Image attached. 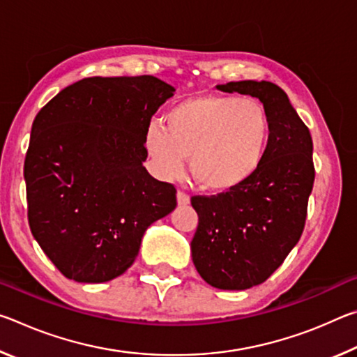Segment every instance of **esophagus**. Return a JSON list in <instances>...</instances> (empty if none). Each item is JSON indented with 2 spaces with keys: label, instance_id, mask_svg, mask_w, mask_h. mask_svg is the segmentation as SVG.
Masks as SVG:
<instances>
[{
  "label": "esophagus",
  "instance_id": "obj_1",
  "mask_svg": "<svg viewBox=\"0 0 357 357\" xmlns=\"http://www.w3.org/2000/svg\"><path fill=\"white\" fill-rule=\"evenodd\" d=\"M176 200H178L179 206H187V204L190 203V197L187 195V193L178 190V193H176Z\"/></svg>",
  "mask_w": 357,
  "mask_h": 357
}]
</instances>
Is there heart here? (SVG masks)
<instances>
[{"label": "heart", "instance_id": "1", "mask_svg": "<svg viewBox=\"0 0 357 357\" xmlns=\"http://www.w3.org/2000/svg\"><path fill=\"white\" fill-rule=\"evenodd\" d=\"M165 128L149 124L144 149L157 176L174 179L189 157L190 174L204 190L227 192L247 183L268 154L271 121L255 99L193 96L173 105Z\"/></svg>", "mask_w": 357, "mask_h": 357}]
</instances>
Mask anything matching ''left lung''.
Masks as SVG:
<instances>
[{
  "label": "left lung",
  "mask_w": 357,
  "mask_h": 357,
  "mask_svg": "<svg viewBox=\"0 0 357 357\" xmlns=\"http://www.w3.org/2000/svg\"><path fill=\"white\" fill-rule=\"evenodd\" d=\"M261 102L271 121L263 165L236 189L192 197L198 227L190 243L192 259L211 287L247 289L263 283L298 244L312 193L313 143L309 128L271 82L217 84Z\"/></svg>",
  "instance_id": "8db88e82"
}]
</instances>
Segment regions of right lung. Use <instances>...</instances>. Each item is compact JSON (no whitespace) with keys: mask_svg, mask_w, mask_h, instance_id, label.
Segmentation results:
<instances>
[{"mask_svg":"<svg viewBox=\"0 0 357 357\" xmlns=\"http://www.w3.org/2000/svg\"><path fill=\"white\" fill-rule=\"evenodd\" d=\"M174 91L153 75L91 77L36 114L25 157L28 222L68 279L124 274L148 227L176 208V189L143 167L144 132Z\"/></svg>","mask_w":357,"mask_h":357,"instance_id":"obj_1","label":"right lung"}]
</instances>
